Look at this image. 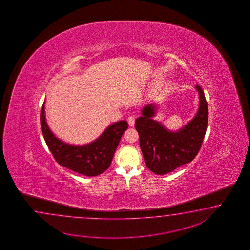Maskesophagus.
<instances>
[{"label": "esophagus", "mask_w": 250, "mask_h": 250, "mask_svg": "<svg viewBox=\"0 0 250 250\" xmlns=\"http://www.w3.org/2000/svg\"><path fill=\"white\" fill-rule=\"evenodd\" d=\"M127 123H128L129 126L133 127L135 125V117L134 116H129V117L127 118Z\"/></svg>", "instance_id": "34e87169"}]
</instances>
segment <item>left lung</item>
Wrapping results in <instances>:
<instances>
[{
  "label": "left lung",
  "instance_id": "1",
  "mask_svg": "<svg viewBox=\"0 0 250 250\" xmlns=\"http://www.w3.org/2000/svg\"><path fill=\"white\" fill-rule=\"evenodd\" d=\"M195 87L199 96L198 110L180 129L172 131L153 119L158 109L155 103L143 107L142 115L136 120L145 164L155 174H167L190 163L200 150L208 127V107L202 88Z\"/></svg>",
  "mask_w": 250,
  "mask_h": 250
}]
</instances>
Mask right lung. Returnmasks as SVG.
Segmentation results:
<instances>
[{"mask_svg": "<svg viewBox=\"0 0 250 250\" xmlns=\"http://www.w3.org/2000/svg\"><path fill=\"white\" fill-rule=\"evenodd\" d=\"M40 122L48 148L59 165L88 177L102 174L110 167L122 136L128 127L126 121L112 123L93 142L78 146L62 141L50 129L45 119L44 103Z\"/></svg>", "mask_w": 250, "mask_h": 250, "instance_id": "obj_1", "label": "right lung"}]
</instances>
